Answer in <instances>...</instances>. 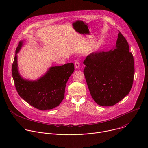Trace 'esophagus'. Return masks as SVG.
<instances>
[{
    "mask_svg": "<svg viewBox=\"0 0 148 148\" xmlns=\"http://www.w3.org/2000/svg\"><path fill=\"white\" fill-rule=\"evenodd\" d=\"M74 66L76 69H78L79 67V62L78 60H75L74 62Z\"/></svg>",
    "mask_w": 148,
    "mask_h": 148,
    "instance_id": "1",
    "label": "esophagus"
}]
</instances>
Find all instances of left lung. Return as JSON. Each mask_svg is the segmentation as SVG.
I'll return each mask as SVG.
<instances>
[{"label":"left lung","instance_id":"obj_1","mask_svg":"<svg viewBox=\"0 0 148 148\" xmlns=\"http://www.w3.org/2000/svg\"><path fill=\"white\" fill-rule=\"evenodd\" d=\"M118 32L115 49L92 53L84 61V74L90 94L101 106L117 103L132 87L134 57L127 40Z\"/></svg>","mask_w":148,"mask_h":148}]
</instances>
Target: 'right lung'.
Instances as JSON below:
<instances>
[{
    "label": "right lung",
    "mask_w": 148,
    "mask_h": 148,
    "mask_svg": "<svg viewBox=\"0 0 148 148\" xmlns=\"http://www.w3.org/2000/svg\"><path fill=\"white\" fill-rule=\"evenodd\" d=\"M22 43V41L18 43L12 67V77L17 92L25 101L38 110L44 111L57 107L64 98L66 83L74 71V64L71 62L51 67L37 81L23 79L17 70L16 56Z\"/></svg>",
    "instance_id": "add662e5"
}]
</instances>
